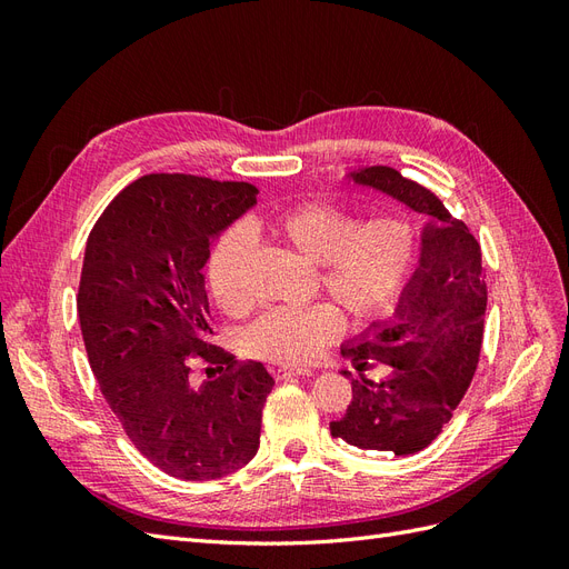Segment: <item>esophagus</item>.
<instances>
[{
  "instance_id": "obj_1",
  "label": "esophagus",
  "mask_w": 569,
  "mask_h": 569,
  "mask_svg": "<svg viewBox=\"0 0 569 569\" xmlns=\"http://www.w3.org/2000/svg\"><path fill=\"white\" fill-rule=\"evenodd\" d=\"M316 370L311 366H282L278 368V380H289V377H308Z\"/></svg>"
}]
</instances>
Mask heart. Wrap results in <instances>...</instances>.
I'll return each instance as SVG.
<instances>
[{
    "label": "heart",
    "mask_w": 569,
    "mask_h": 569,
    "mask_svg": "<svg viewBox=\"0 0 569 569\" xmlns=\"http://www.w3.org/2000/svg\"><path fill=\"white\" fill-rule=\"evenodd\" d=\"M272 232L306 261L322 266V287L358 320H380L403 295L418 263V230L403 216L358 218L335 203H301L280 213ZM251 234L234 226L218 239L209 261V287L226 311L249 303L247 261ZM343 330L337 308H278L251 332L253 349L284 363L316 358Z\"/></svg>",
    "instance_id": "1"
}]
</instances>
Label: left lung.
<instances>
[{
	"label": "left lung",
	"instance_id": "obj_1",
	"mask_svg": "<svg viewBox=\"0 0 569 569\" xmlns=\"http://www.w3.org/2000/svg\"><path fill=\"white\" fill-rule=\"evenodd\" d=\"M349 180L401 201L427 222L418 268L391 318L341 343L360 377L351 380L353 399L330 432L358 449L410 456L439 437L477 370L487 313L481 249L462 220L399 170L358 168ZM370 357L388 366L380 381L362 375Z\"/></svg>",
	"mask_w": 569,
	"mask_h": 569
}]
</instances>
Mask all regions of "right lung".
<instances>
[{
	"label": "right lung",
	"instance_id": "add662e5",
	"mask_svg": "<svg viewBox=\"0 0 569 569\" xmlns=\"http://www.w3.org/2000/svg\"><path fill=\"white\" fill-rule=\"evenodd\" d=\"M249 182L153 173L128 184L88 237L78 289L84 351L107 403L147 460L187 481L226 477L256 456L274 385L209 343L203 266L213 239L256 203ZM218 362L194 386L188 360Z\"/></svg>",
	"mask_w": 569,
	"mask_h": 569
}]
</instances>
